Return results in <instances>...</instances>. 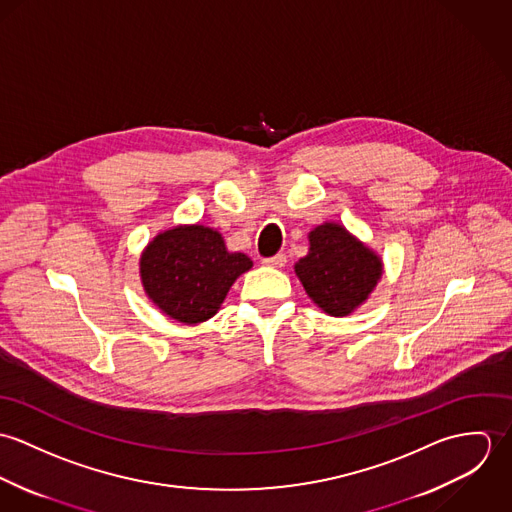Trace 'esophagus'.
I'll list each match as a JSON object with an SVG mask.
<instances>
[{
    "label": "esophagus",
    "instance_id": "1",
    "mask_svg": "<svg viewBox=\"0 0 512 512\" xmlns=\"http://www.w3.org/2000/svg\"><path fill=\"white\" fill-rule=\"evenodd\" d=\"M286 262H288L286 254H276V256H272V258H264V260H262V264H264V266H270V268H284Z\"/></svg>",
    "mask_w": 512,
    "mask_h": 512
}]
</instances>
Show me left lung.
I'll return each instance as SVG.
<instances>
[{
  "label": "left lung",
  "mask_w": 512,
  "mask_h": 512,
  "mask_svg": "<svg viewBox=\"0 0 512 512\" xmlns=\"http://www.w3.org/2000/svg\"><path fill=\"white\" fill-rule=\"evenodd\" d=\"M307 295L329 315L363 305L382 276V260L345 226L325 222L309 232V252L295 264Z\"/></svg>",
  "instance_id": "1"
}]
</instances>
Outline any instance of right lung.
Returning <instances> with one entry per match:
<instances>
[{
  "label": "right lung",
  "instance_id": "obj_1",
  "mask_svg": "<svg viewBox=\"0 0 512 512\" xmlns=\"http://www.w3.org/2000/svg\"><path fill=\"white\" fill-rule=\"evenodd\" d=\"M250 268L246 254L228 252L220 232L203 224L159 232L140 258L147 297L187 325L211 319L236 278Z\"/></svg>",
  "mask_w": 512,
  "mask_h": 512
}]
</instances>
